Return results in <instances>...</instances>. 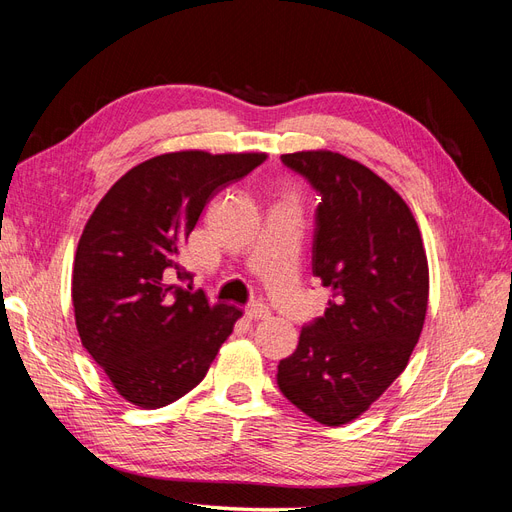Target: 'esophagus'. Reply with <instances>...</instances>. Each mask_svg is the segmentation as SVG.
Here are the masks:
<instances>
[{
	"label": "esophagus",
	"instance_id": "1",
	"mask_svg": "<svg viewBox=\"0 0 512 512\" xmlns=\"http://www.w3.org/2000/svg\"><path fill=\"white\" fill-rule=\"evenodd\" d=\"M269 314L271 312L265 303H252L245 307V316L250 320H265V318H269Z\"/></svg>",
	"mask_w": 512,
	"mask_h": 512
}]
</instances>
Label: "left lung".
<instances>
[{"label":"left lung","mask_w":512,"mask_h":512,"mask_svg":"<svg viewBox=\"0 0 512 512\" xmlns=\"http://www.w3.org/2000/svg\"><path fill=\"white\" fill-rule=\"evenodd\" d=\"M282 162L322 196L312 269L333 299L277 365V384L309 418L339 427L406 369L427 314V254L406 200L374 170L327 149Z\"/></svg>","instance_id":"1"}]
</instances>
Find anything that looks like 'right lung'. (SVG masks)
<instances>
[{
  "mask_svg": "<svg viewBox=\"0 0 512 512\" xmlns=\"http://www.w3.org/2000/svg\"><path fill=\"white\" fill-rule=\"evenodd\" d=\"M267 153H162L104 194L79 239L72 305L83 348L130 404H173L207 371L243 316L203 292L166 282L190 277L179 254L209 200Z\"/></svg>",
  "mask_w": 512,
  "mask_h": 512,
  "instance_id": "right-lung-1",
  "label": "right lung"
}]
</instances>
